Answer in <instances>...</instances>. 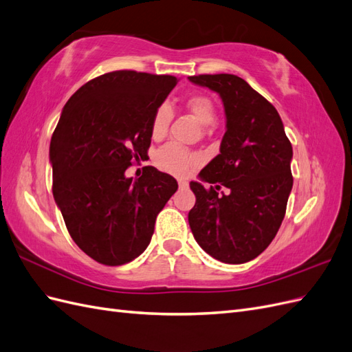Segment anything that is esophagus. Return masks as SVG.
<instances>
[{"label":"esophagus","instance_id":"obj_1","mask_svg":"<svg viewBox=\"0 0 352 352\" xmlns=\"http://www.w3.org/2000/svg\"><path fill=\"white\" fill-rule=\"evenodd\" d=\"M178 186H179V188H187L188 183L186 182V179H178Z\"/></svg>","mask_w":352,"mask_h":352}]
</instances>
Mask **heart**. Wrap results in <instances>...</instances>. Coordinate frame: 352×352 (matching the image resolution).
Listing matches in <instances>:
<instances>
[{"mask_svg": "<svg viewBox=\"0 0 352 352\" xmlns=\"http://www.w3.org/2000/svg\"><path fill=\"white\" fill-rule=\"evenodd\" d=\"M186 107L202 125H210L217 118L215 104L208 96H190L186 100ZM170 119H173L170 106L166 103L159 104L152 116V124H150V134L155 140H160L166 135ZM155 160L156 165L168 174L186 175L188 169L199 162V156L183 146L170 143L157 150Z\"/></svg>", "mask_w": 352, "mask_h": 352, "instance_id": "heart-1", "label": "heart"}]
</instances>
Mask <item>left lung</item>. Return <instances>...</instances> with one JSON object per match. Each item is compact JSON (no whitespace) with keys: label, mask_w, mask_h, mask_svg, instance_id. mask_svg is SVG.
I'll return each instance as SVG.
<instances>
[{"label":"left lung","mask_w":352,"mask_h":352,"mask_svg":"<svg viewBox=\"0 0 352 352\" xmlns=\"http://www.w3.org/2000/svg\"><path fill=\"white\" fill-rule=\"evenodd\" d=\"M223 100L227 131L219 155L200 170L205 188L190 183L196 204L188 224L199 246L226 264L264 252L278 232L294 186V152L276 107L245 79L230 74L188 76ZM224 185L229 195L218 197Z\"/></svg>","instance_id":"obj_1"}]
</instances>
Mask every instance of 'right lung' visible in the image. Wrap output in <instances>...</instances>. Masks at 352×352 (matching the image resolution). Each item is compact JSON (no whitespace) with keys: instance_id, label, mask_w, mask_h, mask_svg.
I'll return each instance as SVG.
<instances>
[{"instance_id":"add662e5","label":"right lung","mask_w":352,"mask_h":352,"mask_svg":"<svg viewBox=\"0 0 352 352\" xmlns=\"http://www.w3.org/2000/svg\"><path fill=\"white\" fill-rule=\"evenodd\" d=\"M177 82L170 75L115 70L84 84L63 107L50 144L53 196L70 237L100 264L142 255L177 192V179L153 166L137 179L125 177L147 155L152 116Z\"/></svg>"}]
</instances>
